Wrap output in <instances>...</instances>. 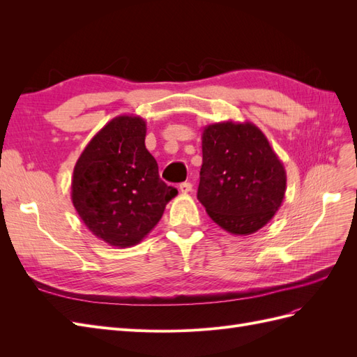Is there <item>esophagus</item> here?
<instances>
[{"mask_svg":"<svg viewBox=\"0 0 357 357\" xmlns=\"http://www.w3.org/2000/svg\"><path fill=\"white\" fill-rule=\"evenodd\" d=\"M178 189H180L181 193H189L192 190V183H189V181L181 183V185L178 186Z\"/></svg>","mask_w":357,"mask_h":357,"instance_id":"esophagus-1","label":"esophagus"}]
</instances>
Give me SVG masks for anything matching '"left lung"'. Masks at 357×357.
Masks as SVG:
<instances>
[{
	"mask_svg": "<svg viewBox=\"0 0 357 357\" xmlns=\"http://www.w3.org/2000/svg\"><path fill=\"white\" fill-rule=\"evenodd\" d=\"M286 181L283 162L255 123L204 128L198 199L226 232L250 235L264 228L282 207Z\"/></svg>",
	"mask_w": 357,
	"mask_h": 357,
	"instance_id": "left-lung-1",
	"label": "left lung"
}]
</instances>
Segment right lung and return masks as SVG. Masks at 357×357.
<instances>
[{
  "label": "right lung",
  "mask_w": 357,
  "mask_h": 357,
  "mask_svg": "<svg viewBox=\"0 0 357 357\" xmlns=\"http://www.w3.org/2000/svg\"><path fill=\"white\" fill-rule=\"evenodd\" d=\"M146 121L117 116L84 147L73 171L71 201L96 238L132 247L152 231L177 189L159 178L146 149Z\"/></svg>",
  "instance_id": "add662e5"
}]
</instances>
